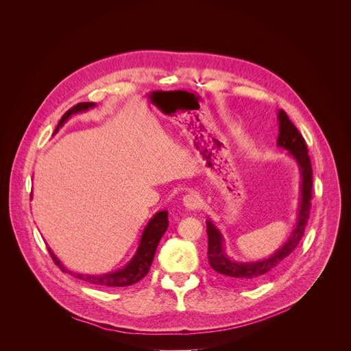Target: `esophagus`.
I'll use <instances>...</instances> for the list:
<instances>
[{
	"label": "esophagus",
	"mask_w": 351,
	"mask_h": 351,
	"mask_svg": "<svg viewBox=\"0 0 351 351\" xmlns=\"http://www.w3.org/2000/svg\"><path fill=\"white\" fill-rule=\"evenodd\" d=\"M199 204H202V199H199L198 194L194 191H190L183 197V206L187 210H197L199 207Z\"/></svg>",
	"instance_id": "1"
}]
</instances>
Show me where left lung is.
I'll return each mask as SVG.
<instances>
[{"instance_id": "left-lung-1", "label": "left lung", "mask_w": 351, "mask_h": 351, "mask_svg": "<svg viewBox=\"0 0 351 351\" xmlns=\"http://www.w3.org/2000/svg\"><path fill=\"white\" fill-rule=\"evenodd\" d=\"M279 136L278 145L287 149L289 156L294 158L298 165L300 175H302V187H300V207L297 215V223L287 239V241L279 247L276 252L263 261L253 263H237L230 260L223 250V237L217 226L208 219L207 221V234H208V263L213 269L221 274L230 282L240 285H250L260 280L267 274L276 269L291 254L293 250L298 245L300 240L304 236L307 221L310 218L311 198H313V168L308 156L306 140L289 119L287 114L280 110L278 111Z\"/></svg>"}]
</instances>
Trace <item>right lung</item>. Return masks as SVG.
<instances>
[{
  "label": "right lung",
  "instance_id": "add662e5",
  "mask_svg": "<svg viewBox=\"0 0 351 351\" xmlns=\"http://www.w3.org/2000/svg\"><path fill=\"white\" fill-rule=\"evenodd\" d=\"M95 107L94 103H79L76 106H73L71 110H68L57 129L54 133L58 132V129L69 119L71 115L77 114V112H84L88 108ZM168 228V213L167 211H160L157 213L149 222L147 223V226L143 230L141 239H140V244L137 252L134 254V257L129 261L128 265H125V268L111 272V274H104V275H82V274H73L66 271V268L61 264V261L54 256V253L51 252V248L48 247V252L51 254L54 263L64 271V272H69L71 275H73L75 278H79L87 283H91L94 286H101V287H123V286H130L137 283L138 280H141L149 271V267L153 264L154 256H156V250L157 245L161 240V237L164 236L165 230Z\"/></svg>",
  "mask_w": 351,
  "mask_h": 351
}]
</instances>
